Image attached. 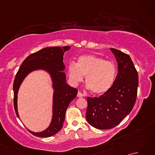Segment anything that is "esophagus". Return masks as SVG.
I'll use <instances>...</instances> for the list:
<instances>
[{
	"label": "esophagus",
	"instance_id": "obj_1",
	"mask_svg": "<svg viewBox=\"0 0 155 155\" xmlns=\"http://www.w3.org/2000/svg\"><path fill=\"white\" fill-rule=\"evenodd\" d=\"M84 96V95L82 93H81L80 91H78V93H77V97H78V98H81V97H83Z\"/></svg>",
	"mask_w": 155,
	"mask_h": 155
}]
</instances>
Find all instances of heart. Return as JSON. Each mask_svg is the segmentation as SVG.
Returning a JSON list of instances; mask_svg holds the SVG:
<instances>
[{
  "label": "heart",
  "instance_id": "b5f03b06",
  "mask_svg": "<svg viewBox=\"0 0 155 155\" xmlns=\"http://www.w3.org/2000/svg\"><path fill=\"white\" fill-rule=\"evenodd\" d=\"M69 78L74 84L83 81L84 76L87 88L95 94H103L113 86L116 77V67L110 61L94 55H83L77 64H68Z\"/></svg>",
  "mask_w": 155,
  "mask_h": 155
}]
</instances>
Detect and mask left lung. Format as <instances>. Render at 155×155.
<instances>
[{
  "label": "left lung",
  "instance_id": "8db88e82",
  "mask_svg": "<svg viewBox=\"0 0 155 155\" xmlns=\"http://www.w3.org/2000/svg\"><path fill=\"white\" fill-rule=\"evenodd\" d=\"M118 64L113 86L98 98L87 97V122L97 129L117 126L129 114L135 104L139 85L138 73L130 56L110 48Z\"/></svg>",
  "mask_w": 155,
  "mask_h": 155
}]
</instances>
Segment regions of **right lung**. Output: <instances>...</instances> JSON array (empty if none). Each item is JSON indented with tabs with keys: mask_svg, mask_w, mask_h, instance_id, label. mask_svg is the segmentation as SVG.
<instances>
[{
	"mask_svg": "<svg viewBox=\"0 0 155 155\" xmlns=\"http://www.w3.org/2000/svg\"><path fill=\"white\" fill-rule=\"evenodd\" d=\"M71 47H53L42 48L26 58L20 67L13 84L14 107L16 116L19 118L17 100L20 87L31 72L42 70L50 75L53 88L52 97V115L49 126L39 133L28 130L38 137H49L54 135L60 130L65 118V113L71 102L77 94V88L71 87L67 83L64 73L65 65L63 62L64 52Z\"/></svg>",
	"mask_w": 155,
	"mask_h": 155,
	"instance_id": "right-lung-1",
	"label": "right lung"
}]
</instances>
